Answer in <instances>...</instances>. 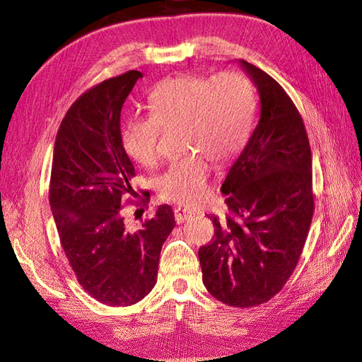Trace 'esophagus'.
<instances>
[{"mask_svg":"<svg viewBox=\"0 0 362 362\" xmlns=\"http://www.w3.org/2000/svg\"><path fill=\"white\" fill-rule=\"evenodd\" d=\"M196 213H192L190 210H185V208H175V221L177 223H184L185 221H190L192 217H194Z\"/></svg>","mask_w":362,"mask_h":362,"instance_id":"1","label":"esophagus"}]
</instances>
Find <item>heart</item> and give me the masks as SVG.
Listing matches in <instances>:
<instances>
[{
  "instance_id": "b5f03b06",
  "label": "heart",
  "mask_w": 362,
  "mask_h": 362,
  "mask_svg": "<svg viewBox=\"0 0 362 362\" xmlns=\"http://www.w3.org/2000/svg\"><path fill=\"white\" fill-rule=\"evenodd\" d=\"M149 115L131 119L124 129V146L144 166L160 156V127H181V149L157 178L163 199L190 208L208 199L211 164L225 163L243 148L255 110L250 81L240 72H222L211 78L180 75L160 83L149 95Z\"/></svg>"
}]
</instances>
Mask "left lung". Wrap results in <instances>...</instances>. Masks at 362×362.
<instances>
[{"instance_id": "8db88e82", "label": "left lung", "mask_w": 362, "mask_h": 362, "mask_svg": "<svg viewBox=\"0 0 362 362\" xmlns=\"http://www.w3.org/2000/svg\"><path fill=\"white\" fill-rule=\"evenodd\" d=\"M237 62L257 87L259 119L222 184L229 214L211 216L216 238L199 249V262L213 298L250 308L279 293L298 264L314 211L313 161L286 90L254 64Z\"/></svg>"}]
</instances>
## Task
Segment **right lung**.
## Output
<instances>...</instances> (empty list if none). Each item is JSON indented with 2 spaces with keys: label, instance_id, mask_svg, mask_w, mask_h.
Segmentation results:
<instances>
[{
  "label": "right lung",
  "instance_id": "right-lung-1",
  "mask_svg": "<svg viewBox=\"0 0 362 362\" xmlns=\"http://www.w3.org/2000/svg\"><path fill=\"white\" fill-rule=\"evenodd\" d=\"M139 78L141 72L129 71L80 96L54 144L49 204L62 247L84 291L110 306L134 305L154 288L175 226L168 204L136 231L120 211L124 194H134L120 110Z\"/></svg>",
  "mask_w": 362,
  "mask_h": 362
}]
</instances>
